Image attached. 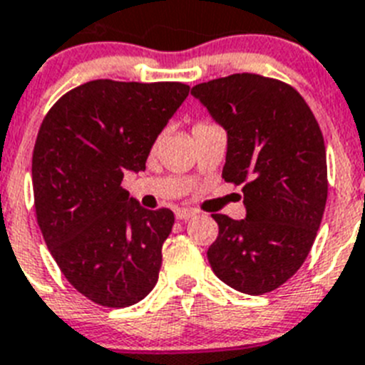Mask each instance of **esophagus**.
I'll return each mask as SVG.
<instances>
[{
	"mask_svg": "<svg viewBox=\"0 0 365 365\" xmlns=\"http://www.w3.org/2000/svg\"><path fill=\"white\" fill-rule=\"evenodd\" d=\"M195 215V209H178V211H176V218H178V220H189V218H192Z\"/></svg>",
	"mask_w": 365,
	"mask_h": 365,
	"instance_id": "esophagus-1",
	"label": "esophagus"
}]
</instances>
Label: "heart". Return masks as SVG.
<instances>
[{
  "label": "heart",
  "mask_w": 365,
  "mask_h": 365,
  "mask_svg": "<svg viewBox=\"0 0 365 365\" xmlns=\"http://www.w3.org/2000/svg\"><path fill=\"white\" fill-rule=\"evenodd\" d=\"M204 126H211V123H207V121H200V123H196L195 125V128H204ZM192 128V130H195Z\"/></svg>",
  "instance_id": "b5f03b06"
}]
</instances>
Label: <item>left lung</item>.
Masks as SVG:
<instances>
[{
    "label": "left lung",
    "instance_id": "obj_1",
    "mask_svg": "<svg viewBox=\"0 0 365 365\" xmlns=\"http://www.w3.org/2000/svg\"><path fill=\"white\" fill-rule=\"evenodd\" d=\"M227 132L222 178L242 185L246 218L213 215L218 237L207 250L215 275L239 292L279 288L305 262L327 202L322 130L290 84L255 73L191 90Z\"/></svg>",
    "mask_w": 365,
    "mask_h": 365
}]
</instances>
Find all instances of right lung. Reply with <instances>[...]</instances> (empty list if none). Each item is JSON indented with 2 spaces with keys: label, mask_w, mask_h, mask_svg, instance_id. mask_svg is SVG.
Instances as JSON below:
<instances>
[{
  "label": "right lung",
  "mask_w": 365,
  "mask_h": 365,
  "mask_svg": "<svg viewBox=\"0 0 365 365\" xmlns=\"http://www.w3.org/2000/svg\"><path fill=\"white\" fill-rule=\"evenodd\" d=\"M187 95L182 82L91 81L62 95L38 130V226L60 272L97 305L130 307L156 287L174 213L141 207L121 182L145 170Z\"/></svg>",
  "instance_id": "add662e5"
}]
</instances>
